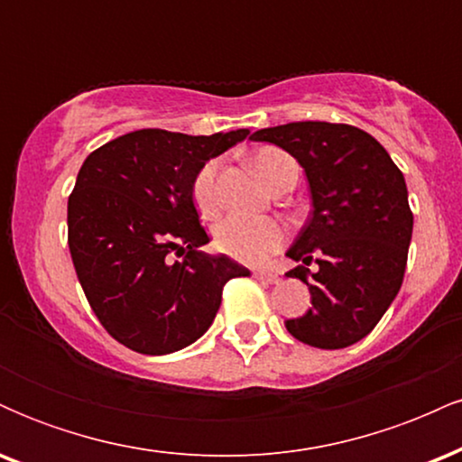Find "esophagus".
Returning <instances> with one entry per match:
<instances>
[{"label": "esophagus", "mask_w": 462, "mask_h": 462, "mask_svg": "<svg viewBox=\"0 0 462 462\" xmlns=\"http://www.w3.org/2000/svg\"><path fill=\"white\" fill-rule=\"evenodd\" d=\"M254 275H256L258 280H263V282H269V284H278L280 280H282V278H280V273L267 272V269H258V272Z\"/></svg>", "instance_id": "obj_1"}]
</instances>
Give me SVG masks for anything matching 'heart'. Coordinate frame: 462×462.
<instances>
[{
  "label": "heart",
  "instance_id": "1",
  "mask_svg": "<svg viewBox=\"0 0 462 462\" xmlns=\"http://www.w3.org/2000/svg\"><path fill=\"white\" fill-rule=\"evenodd\" d=\"M252 167L269 189L289 171H298V164L289 153L278 147H261L252 153ZM215 171L217 164L208 162L193 182V201L201 215L215 213ZM215 247L241 263L258 264L282 245L284 227L275 219L230 215L215 226Z\"/></svg>",
  "mask_w": 462,
  "mask_h": 462
}]
</instances>
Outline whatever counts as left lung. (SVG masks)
Segmentation results:
<instances>
[{"mask_svg": "<svg viewBox=\"0 0 462 462\" xmlns=\"http://www.w3.org/2000/svg\"><path fill=\"white\" fill-rule=\"evenodd\" d=\"M289 152L309 180L312 213L286 256L310 264L291 269L312 306L286 330L306 346L341 349L374 330L400 291L412 238L406 180L389 152L365 130L298 121L252 134Z\"/></svg>", "mask_w": 462, "mask_h": 462, "instance_id": "obj_1", "label": "left lung"}]
</instances>
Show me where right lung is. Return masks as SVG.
Returning <instances> with one entry per match:
<instances>
[{"mask_svg": "<svg viewBox=\"0 0 462 462\" xmlns=\"http://www.w3.org/2000/svg\"><path fill=\"white\" fill-rule=\"evenodd\" d=\"M247 134L147 128L84 161L67 206L69 249L93 312L125 347L164 356L190 346L215 321L227 280L249 275L226 254L199 252L208 235L193 204L204 164Z\"/></svg>", "mask_w": 462, "mask_h": 462, "instance_id": "obj_1", "label": "right lung"}]
</instances>
